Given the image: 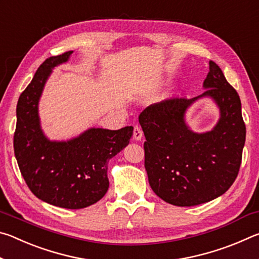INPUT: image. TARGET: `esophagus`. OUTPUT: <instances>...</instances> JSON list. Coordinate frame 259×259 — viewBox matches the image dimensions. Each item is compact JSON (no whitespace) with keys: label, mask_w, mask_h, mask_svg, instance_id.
Returning <instances> with one entry per match:
<instances>
[{"label":"esophagus","mask_w":259,"mask_h":259,"mask_svg":"<svg viewBox=\"0 0 259 259\" xmlns=\"http://www.w3.org/2000/svg\"><path fill=\"white\" fill-rule=\"evenodd\" d=\"M143 138V130L140 129V126L138 125H135L134 128V139L136 142H139V140H142Z\"/></svg>","instance_id":"obj_1"}]
</instances>
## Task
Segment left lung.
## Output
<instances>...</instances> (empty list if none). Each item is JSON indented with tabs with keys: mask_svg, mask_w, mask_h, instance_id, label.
<instances>
[{
	"mask_svg": "<svg viewBox=\"0 0 259 259\" xmlns=\"http://www.w3.org/2000/svg\"><path fill=\"white\" fill-rule=\"evenodd\" d=\"M202 95L171 98L140 113L145 135V169L153 192L165 202L192 207L224 194L234 183L242 160L245 125L241 100L216 63L209 61ZM211 98L221 117L207 133L192 132L185 121L196 100Z\"/></svg>",
	"mask_w": 259,
	"mask_h": 259,
	"instance_id": "1",
	"label": "left lung"
}]
</instances>
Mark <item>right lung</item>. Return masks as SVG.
I'll return each instance as SVG.
<instances>
[{"instance_id":"add662e5","label":"right lung","mask_w":259,"mask_h":259,"mask_svg":"<svg viewBox=\"0 0 259 259\" xmlns=\"http://www.w3.org/2000/svg\"><path fill=\"white\" fill-rule=\"evenodd\" d=\"M72 54L67 51L46 59L20 95L14 148L20 172L36 198L56 207L82 209L106 194L107 162L128 145L134 128H90L66 142L46 137L38 100L52 68L66 63Z\"/></svg>"}]
</instances>
